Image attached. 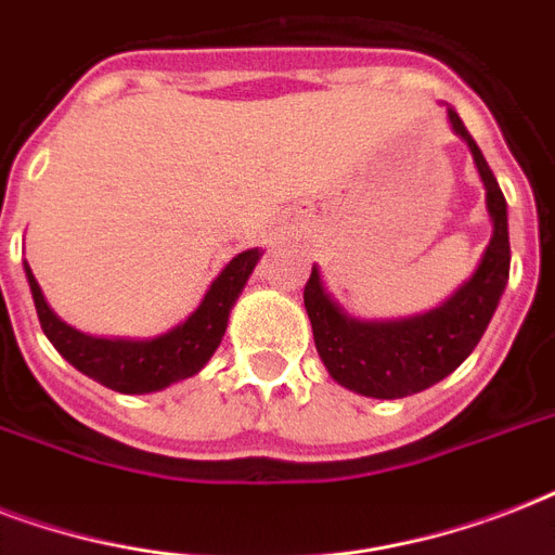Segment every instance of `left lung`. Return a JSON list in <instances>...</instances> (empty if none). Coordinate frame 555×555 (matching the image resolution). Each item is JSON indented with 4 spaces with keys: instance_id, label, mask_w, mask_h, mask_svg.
I'll list each match as a JSON object with an SVG mask.
<instances>
[{
    "instance_id": "1",
    "label": "left lung",
    "mask_w": 555,
    "mask_h": 555,
    "mask_svg": "<svg viewBox=\"0 0 555 555\" xmlns=\"http://www.w3.org/2000/svg\"><path fill=\"white\" fill-rule=\"evenodd\" d=\"M452 132L469 146L475 169L487 190V212L492 235L473 276L449 299L426 313L400 317V320H357L348 317L334 296L325 291L320 268L313 264L305 285V311L311 320L313 343L328 374L339 386L363 397L397 400L417 395L449 377L466 357L473 354L478 339L490 325L499 308L501 294L509 279V230L507 201L499 181L487 167L478 143L466 132L455 108L447 106Z\"/></svg>"
}]
</instances>
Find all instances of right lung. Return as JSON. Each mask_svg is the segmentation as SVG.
Masks as SVG:
<instances>
[{"label": "right lung", "mask_w": 555, "mask_h": 555, "mask_svg": "<svg viewBox=\"0 0 555 555\" xmlns=\"http://www.w3.org/2000/svg\"><path fill=\"white\" fill-rule=\"evenodd\" d=\"M261 250H244L227 261L224 270L212 279L201 305L178 322L167 334L150 339H126V337H94L82 334L74 325L63 322L48 305L42 287L30 273L25 261V279H28L30 296L37 305L39 325L51 339V346L68 360L86 377L98 379L100 386L120 391V395H150L160 388L172 386L178 379L198 374L209 363L221 346L230 311L235 299L242 296L253 268L259 264Z\"/></svg>", "instance_id": "add662e5"}]
</instances>
